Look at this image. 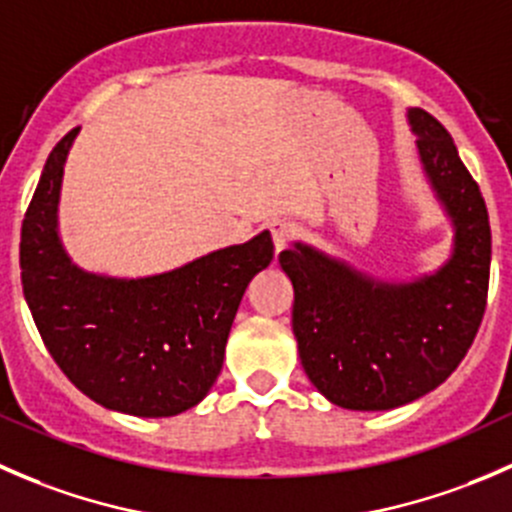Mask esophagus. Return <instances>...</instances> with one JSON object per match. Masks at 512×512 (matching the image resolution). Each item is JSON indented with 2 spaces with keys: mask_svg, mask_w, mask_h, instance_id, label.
I'll return each instance as SVG.
<instances>
[{
  "mask_svg": "<svg viewBox=\"0 0 512 512\" xmlns=\"http://www.w3.org/2000/svg\"><path fill=\"white\" fill-rule=\"evenodd\" d=\"M270 235L275 252H282L294 237V225L287 223V220H275V223H270Z\"/></svg>",
  "mask_w": 512,
  "mask_h": 512,
  "instance_id": "obj_1",
  "label": "esophagus"
}]
</instances>
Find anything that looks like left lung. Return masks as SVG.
<instances>
[{
	"instance_id": "obj_1",
	"label": "left lung",
	"mask_w": 512,
	"mask_h": 512,
	"mask_svg": "<svg viewBox=\"0 0 512 512\" xmlns=\"http://www.w3.org/2000/svg\"><path fill=\"white\" fill-rule=\"evenodd\" d=\"M406 121L453 227L446 262L411 280H379L307 242L280 252L304 374L349 411H389L441 386L471 349L488 297L490 223L478 183L431 113L409 108Z\"/></svg>"
}]
</instances>
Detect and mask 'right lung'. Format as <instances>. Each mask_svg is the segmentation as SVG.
I'll use <instances>...</instances> for the list:
<instances>
[{
  "label": "right lung",
  "mask_w": 512,
  "mask_h": 512,
  "mask_svg": "<svg viewBox=\"0 0 512 512\" xmlns=\"http://www.w3.org/2000/svg\"><path fill=\"white\" fill-rule=\"evenodd\" d=\"M76 136L79 128L49 153L24 218V299L49 354L91 401L128 416H178L213 389L242 294L275 255L270 232L158 275L84 270L59 235L64 165Z\"/></svg>",
  "instance_id": "1"
}]
</instances>
